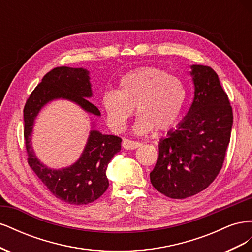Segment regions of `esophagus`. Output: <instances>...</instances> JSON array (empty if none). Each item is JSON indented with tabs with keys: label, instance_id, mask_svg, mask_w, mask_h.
Returning a JSON list of instances; mask_svg holds the SVG:
<instances>
[{
	"label": "esophagus",
	"instance_id": "1",
	"mask_svg": "<svg viewBox=\"0 0 252 252\" xmlns=\"http://www.w3.org/2000/svg\"><path fill=\"white\" fill-rule=\"evenodd\" d=\"M141 145L142 144L140 142L128 140V139H124L123 142H122V146H123L125 149H134V148L140 147Z\"/></svg>",
	"mask_w": 252,
	"mask_h": 252
}]
</instances>
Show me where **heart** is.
<instances>
[{
  "label": "heart",
  "instance_id": "1",
  "mask_svg": "<svg viewBox=\"0 0 252 252\" xmlns=\"http://www.w3.org/2000/svg\"><path fill=\"white\" fill-rule=\"evenodd\" d=\"M187 98L184 82L156 67H144L124 74L119 90L107 89L102 106L114 130L124 129L135 107L140 118L135 131L146 133L156 128L166 131L178 124Z\"/></svg>",
  "mask_w": 252,
  "mask_h": 252
}]
</instances>
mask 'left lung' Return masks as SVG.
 I'll use <instances>...</instances> for the list:
<instances>
[{"label":"left lung","mask_w":252,"mask_h":252,"mask_svg":"<svg viewBox=\"0 0 252 252\" xmlns=\"http://www.w3.org/2000/svg\"><path fill=\"white\" fill-rule=\"evenodd\" d=\"M194 97L179 127L158 145V158L150 172L158 191L170 199H186L216 180L230 142L232 107L217 72L192 65Z\"/></svg>","instance_id":"1"}]
</instances>
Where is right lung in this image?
Here are the masks:
<instances>
[{
  "instance_id": "right-lung-1",
  "label": "right lung",
  "mask_w": 252,
  "mask_h": 252,
  "mask_svg": "<svg viewBox=\"0 0 252 252\" xmlns=\"http://www.w3.org/2000/svg\"><path fill=\"white\" fill-rule=\"evenodd\" d=\"M88 74L83 68H53L30 94L24 107V139L30 168L53 195L73 205L89 204L107 190L109 183L106 169L113 156L121 150L122 139L91 130L79 161L68 168L52 170L36 158L30 136L37 113L45 104L55 98H67L87 112L100 116L101 112L96 106L86 98L93 95Z\"/></svg>"
}]
</instances>
